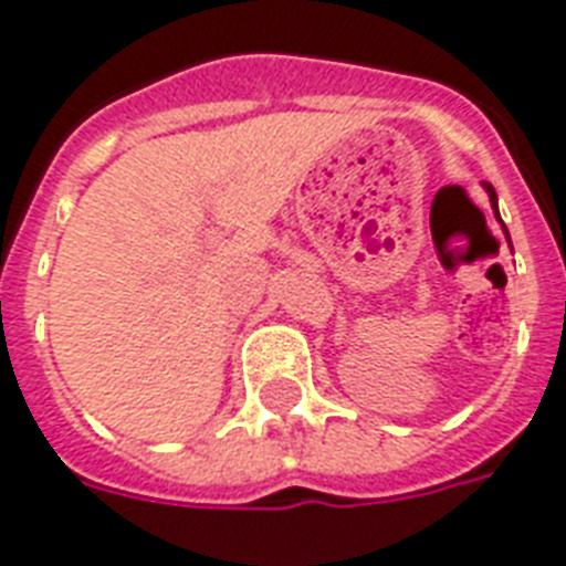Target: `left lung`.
Segmentation results:
<instances>
[{
    "instance_id": "obj_1",
    "label": "left lung",
    "mask_w": 566,
    "mask_h": 566,
    "mask_svg": "<svg viewBox=\"0 0 566 566\" xmlns=\"http://www.w3.org/2000/svg\"><path fill=\"white\" fill-rule=\"evenodd\" d=\"M485 192H488V198H491L494 216H496V219H500V210H496V192H494V187H491V184H485ZM500 221H503V219H500ZM503 230H505V224H503ZM505 239H509V230H505ZM509 245H512V239H509Z\"/></svg>"
}]
</instances>
